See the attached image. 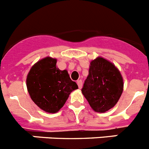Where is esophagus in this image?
Wrapping results in <instances>:
<instances>
[{
	"mask_svg": "<svg viewBox=\"0 0 149 149\" xmlns=\"http://www.w3.org/2000/svg\"><path fill=\"white\" fill-rule=\"evenodd\" d=\"M77 86H78L79 89H81L83 86V82L81 80H79V81H77Z\"/></svg>",
	"mask_w": 149,
	"mask_h": 149,
	"instance_id": "obj_1",
	"label": "esophagus"
}]
</instances>
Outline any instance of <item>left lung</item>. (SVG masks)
I'll use <instances>...</instances> for the list:
<instances>
[{
	"instance_id": "obj_1",
	"label": "left lung",
	"mask_w": 149,
	"mask_h": 149,
	"mask_svg": "<svg viewBox=\"0 0 149 149\" xmlns=\"http://www.w3.org/2000/svg\"><path fill=\"white\" fill-rule=\"evenodd\" d=\"M123 79L112 63L98 56L90 63L82 93L93 110L104 113L113 108L122 95Z\"/></svg>"
}]
</instances>
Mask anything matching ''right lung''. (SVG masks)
I'll use <instances>...</instances> for the list:
<instances>
[{
    "mask_svg": "<svg viewBox=\"0 0 149 149\" xmlns=\"http://www.w3.org/2000/svg\"><path fill=\"white\" fill-rule=\"evenodd\" d=\"M56 60L47 56L30 68L27 77V88L34 103L44 111L58 112L65 104L72 91L78 88L66 70L56 68Z\"/></svg>",
    "mask_w": 149,
    "mask_h": 149,
    "instance_id": "add662e5",
    "label": "right lung"
}]
</instances>
